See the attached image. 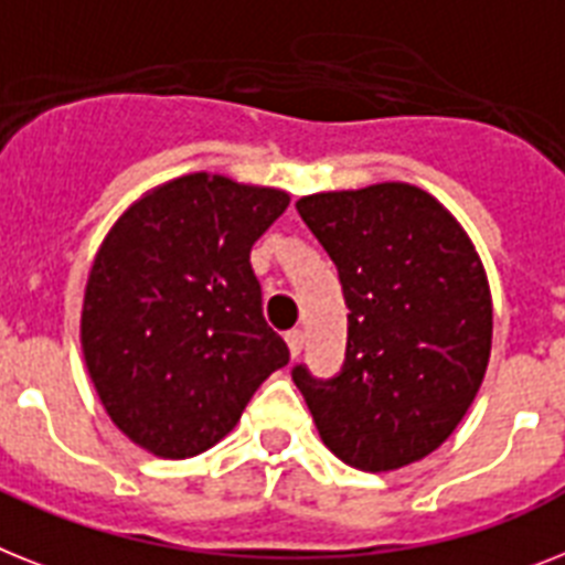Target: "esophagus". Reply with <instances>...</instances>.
Segmentation results:
<instances>
[{
  "mask_svg": "<svg viewBox=\"0 0 565 565\" xmlns=\"http://www.w3.org/2000/svg\"><path fill=\"white\" fill-rule=\"evenodd\" d=\"M287 348H290L292 359H298L301 350H305V333H301V330H290V333H287Z\"/></svg>",
  "mask_w": 565,
  "mask_h": 565,
  "instance_id": "1",
  "label": "esophagus"
}]
</instances>
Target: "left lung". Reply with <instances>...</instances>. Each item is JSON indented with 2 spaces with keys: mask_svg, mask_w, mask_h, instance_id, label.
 <instances>
[{
  "mask_svg": "<svg viewBox=\"0 0 565 565\" xmlns=\"http://www.w3.org/2000/svg\"><path fill=\"white\" fill-rule=\"evenodd\" d=\"M339 267L348 359L292 382L321 443L359 471H396L457 430L486 376L494 307L480 255L457 217L411 183L307 194L296 203Z\"/></svg>",
  "mask_w": 565,
  "mask_h": 565,
  "instance_id": "1",
  "label": "left lung"
}]
</instances>
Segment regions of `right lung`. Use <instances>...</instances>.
I'll list each match as a JSON object with an SVG mask.
<instances>
[{
  "instance_id": "1",
  "label": "right lung",
  "mask_w": 565,
  "mask_h": 565,
  "mask_svg": "<svg viewBox=\"0 0 565 565\" xmlns=\"http://www.w3.org/2000/svg\"><path fill=\"white\" fill-rule=\"evenodd\" d=\"M290 203L192 172L140 194L94 255L79 344L106 414L154 457L221 443L290 350L260 310L249 249Z\"/></svg>"
}]
</instances>
